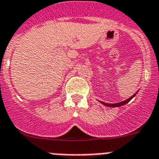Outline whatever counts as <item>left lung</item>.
Masks as SVG:
<instances>
[{"instance_id": "1", "label": "left lung", "mask_w": 159, "mask_h": 159, "mask_svg": "<svg viewBox=\"0 0 159 159\" xmlns=\"http://www.w3.org/2000/svg\"><path fill=\"white\" fill-rule=\"evenodd\" d=\"M137 93V92H136ZM135 94H134V95H132L131 97H130L129 99H126V100L123 101V102H117V103H107V102H101V101H99V102H101V103H102V104L104 105V106H107V107H120V106H123V105L126 104V103H127V102H129V101L131 100L133 98H134V96H135Z\"/></svg>"}]
</instances>
